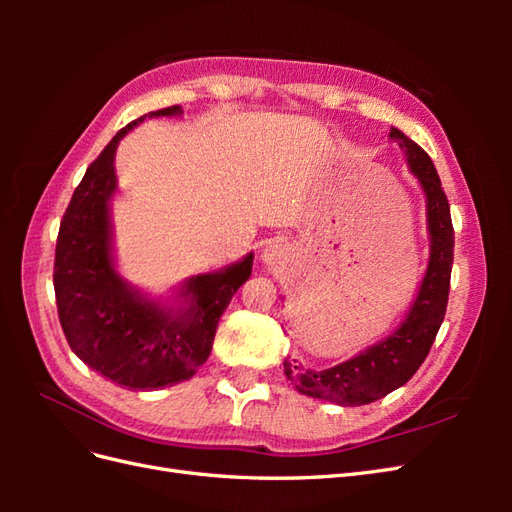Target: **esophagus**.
<instances>
[{
	"instance_id": "esophagus-1",
	"label": "esophagus",
	"mask_w": 512,
	"mask_h": 512,
	"mask_svg": "<svg viewBox=\"0 0 512 512\" xmlns=\"http://www.w3.org/2000/svg\"><path fill=\"white\" fill-rule=\"evenodd\" d=\"M288 258V247L284 243H267L265 247H262L260 252V260L265 262V265L269 267H275V265H282V262Z\"/></svg>"
}]
</instances>
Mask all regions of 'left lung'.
I'll list each match as a JSON object with an SVG mask.
<instances>
[{
  "mask_svg": "<svg viewBox=\"0 0 512 512\" xmlns=\"http://www.w3.org/2000/svg\"><path fill=\"white\" fill-rule=\"evenodd\" d=\"M389 141L404 151L410 173L425 194L427 209L429 260L408 314L389 337L367 346L344 363L314 369L301 365L297 359L284 361V374L301 395L344 408L378 401L416 374L440 331L451 288L455 232L438 170L427 153L401 130L391 128Z\"/></svg>",
  "mask_w": 512,
  "mask_h": 512,
  "instance_id": "left-lung-1",
  "label": "left lung"
}]
</instances>
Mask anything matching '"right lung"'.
Wrapping results in <instances>:
<instances>
[{"mask_svg":"<svg viewBox=\"0 0 512 512\" xmlns=\"http://www.w3.org/2000/svg\"><path fill=\"white\" fill-rule=\"evenodd\" d=\"M181 115V106H168L119 130L89 164L59 226L53 286L61 329L87 367L130 391L190 380L209 359L232 294L252 275L254 252L218 271L185 277L166 297H153L117 269L111 203L119 192V141L145 119Z\"/></svg>","mask_w":512,"mask_h":512,"instance_id":"1","label":"right lung"}]
</instances>
